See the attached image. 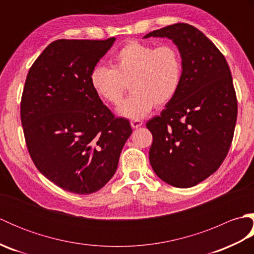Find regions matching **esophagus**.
<instances>
[{"instance_id": "obj_1", "label": "esophagus", "mask_w": 254, "mask_h": 254, "mask_svg": "<svg viewBox=\"0 0 254 254\" xmlns=\"http://www.w3.org/2000/svg\"><path fill=\"white\" fill-rule=\"evenodd\" d=\"M143 122L142 121H138V120H135V121H131V127L133 128H137L139 127H142Z\"/></svg>"}]
</instances>
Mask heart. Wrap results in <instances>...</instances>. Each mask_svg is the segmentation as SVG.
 <instances>
[{
	"mask_svg": "<svg viewBox=\"0 0 254 254\" xmlns=\"http://www.w3.org/2000/svg\"><path fill=\"white\" fill-rule=\"evenodd\" d=\"M91 88L100 99L113 106L122 101L127 85L132 95L119 107L118 113L138 120L175 98L182 80V59L172 45L154 47L138 41L124 45L111 59V67L91 69Z\"/></svg>",
	"mask_w": 254,
	"mask_h": 254,
	"instance_id": "b5f03b06",
	"label": "heart"
}]
</instances>
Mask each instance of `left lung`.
Wrapping results in <instances>:
<instances>
[{"label": "left lung", "mask_w": 254, "mask_h": 254, "mask_svg": "<svg viewBox=\"0 0 254 254\" xmlns=\"http://www.w3.org/2000/svg\"><path fill=\"white\" fill-rule=\"evenodd\" d=\"M167 38L182 59L175 98L146 123L153 134L152 168L176 188H191L222 165L234 137L237 98L225 57L201 30L175 24L143 38Z\"/></svg>", "instance_id": "8db88e82"}]
</instances>
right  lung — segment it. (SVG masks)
Segmentation results:
<instances>
[{"mask_svg": "<svg viewBox=\"0 0 254 254\" xmlns=\"http://www.w3.org/2000/svg\"><path fill=\"white\" fill-rule=\"evenodd\" d=\"M115 41H53L27 75L20 104L27 148L38 170L68 192L100 190L132 134L130 122L115 118L89 80Z\"/></svg>", "mask_w": 254, "mask_h": 254, "instance_id": "right-lung-1", "label": "right lung"}]
</instances>
